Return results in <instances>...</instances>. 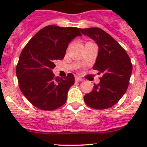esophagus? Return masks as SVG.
Segmentation results:
<instances>
[{
  "label": "esophagus",
  "instance_id": "1",
  "mask_svg": "<svg viewBox=\"0 0 147 147\" xmlns=\"http://www.w3.org/2000/svg\"><path fill=\"white\" fill-rule=\"evenodd\" d=\"M75 80H76V82H82L83 81L82 79H81V78L79 77V76H76V77H75Z\"/></svg>",
  "mask_w": 147,
  "mask_h": 147
}]
</instances>
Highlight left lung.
<instances>
[{
	"instance_id": "8db88e82",
	"label": "left lung",
	"mask_w": 147,
	"mask_h": 147,
	"mask_svg": "<svg viewBox=\"0 0 147 147\" xmlns=\"http://www.w3.org/2000/svg\"><path fill=\"white\" fill-rule=\"evenodd\" d=\"M80 30L98 45V56L93 69L103 73L100 82L98 85L94 84L93 90L85 95L84 100L92 108H110L117 103L127 91L132 71L131 60L119 42L101 28Z\"/></svg>"
}]
</instances>
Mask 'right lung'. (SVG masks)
<instances>
[{
  "label": "right lung",
  "mask_w": 147,
  "mask_h": 147,
  "mask_svg": "<svg viewBox=\"0 0 147 147\" xmlns=\"http://www.w3.org/2000/svg\"><path fill=\"white\" fill-rule=\"evenodd\" d=\"M77 36L80 28L48 26L40 30L22 51L16 67L19 87L34 107L53 110L65 103L74 76L68 74L55 77L54 61L62 59L68 44Z\"/></svg>",
  "instance_id": "right-lung-1"
}]
</instances>
